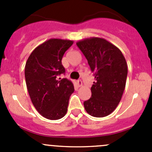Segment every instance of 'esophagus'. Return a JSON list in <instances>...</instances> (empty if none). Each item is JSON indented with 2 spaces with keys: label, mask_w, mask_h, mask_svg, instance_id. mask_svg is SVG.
Returning <instances> with one entry per match:
<instances>
[{
  "label": "esophagus",
  "mask_w": 152,
  "mask_h": 152,
  "mask_svg": "<svg viewBox=\"0 0 152 152\" xmlns=\"http://www.w3.org/2000/svg\"><path fill=\"white\" fill-rule=\"evenodd\" d=\"M77 85L79 87H82V82L81 79H79V80H77Z\"/></svg>",
  "instance_id": "34e87169"
}]
</instances>
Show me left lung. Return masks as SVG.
<instances>
[{"instance_id": "1", "label": "left lung", "mask_w": 152, "mask_h": 152, "mask_svg": "<svg viewBox=\"0 0 152 152\" xmlns=\"http://www.w3.org/2000/svg\"><path fill=\"white\" fill-rule=\"evenodd\" d=\"M95 76L92 96L84 102L88 114L102 118L113 113L121 99L127 77L123 53L104 39L90 38L76 43Z\"/></svg>"}]
</instances>
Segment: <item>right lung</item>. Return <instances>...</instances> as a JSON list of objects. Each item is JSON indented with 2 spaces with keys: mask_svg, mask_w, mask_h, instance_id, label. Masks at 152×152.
I'll use <instances>...</instances> for the list:
<instances>
[{
  "mask_svg": "<svg viewBox=\"0 0 152 152\" xmlns=\"http://www.w3.org/2000/svg\"><path fill=\"white\" fill-rule=\"evenodd\" d=\"M72 45L71 40L50 39L37 47L26 63V82L31 100L39 113L50 120L65 115L74 91L70 81L57 79L65 74L62 59Z\"/></svg>",
  "mask_w": 152,
  "mask_h": 152,
  "instance_id": "right-lung-1",
  "label": "right lung"
}]
</instances>
